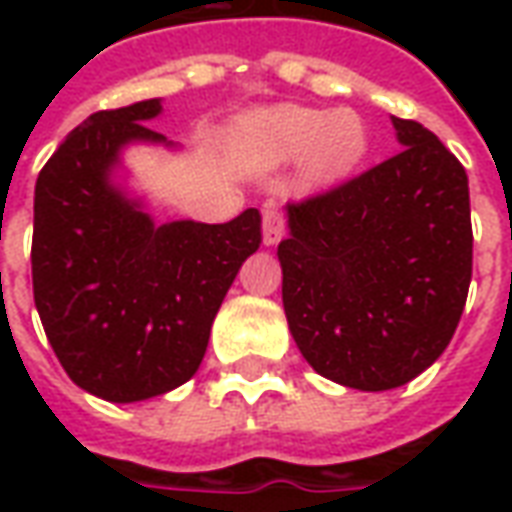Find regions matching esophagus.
<instances>
[{"mask_svg":"<svg viewBox=\"0 0 512 512\" xmlns=\"http://www.w3.org/2000/svg\"><path fill=\"white\" fill-rule=\"evenodd\" d=\"M285 235V213L279 211L277 205H266L263 208V244L277 246Z\"/></svg>","mask_w":512,"mask_h":512,"instance_id":"34e87169","label":"esophagus"}]
</instances>
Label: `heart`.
Listing matches in <instances>:
<instances>
[{
  "label": "heart",
  "instance_id": "obj_1",
  "mask_svg": "<svg viewBox=\"0 0 512 512\" xmlns=\"http://www.w3.org/2000/svg\"><path fill=\"white\" fill-rule=\"evenodd\" d=\"M238 150L260 164H285L304 156L307 178L332 183L351 175L370 150V131L354 109L277 106L238 128Z\"/></svg>",
  "mask_w": 512,
  "mask_h": 512
}]
</instances>
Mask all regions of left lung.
<instances>
[{
	"instance_id": "8db88e82",
	"label": "left lung",
	"mask_w": 512,
	"mask_h": 512,
	"mask_svg": "<svg viewBox=\"0 0 512 512\" xmlns=\"http://www.w3.org/2000/svg\"><path fill=\"white\" fill-rule=\"evenodd\" d=\"M403 150L288 202L279 244L293 340L329 381L384 392L450 345L472 282L469 178L439 136L392 117Z\"/></svg>"
}]
</instances>
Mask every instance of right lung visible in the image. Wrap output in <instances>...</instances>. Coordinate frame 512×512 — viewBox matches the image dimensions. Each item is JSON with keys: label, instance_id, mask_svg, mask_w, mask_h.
<instances>
[{"label": "right lung", "instance_id": "obj_1", "mask_svg": "<svg viewBox=\"0 0 512 512\" xmlns=\"http://www.w3.org/2000/svg\"><path fill=\"white\" fill-rule=\"evenodd\" d=\"M161 101L95 112L40 169L32 290L54 354L76 386L134 403L186 384L216 312L263 241L260 211L227 224H153L109 183L128 142H164L147 128Z\"/></svg>", "mask_w": 512, "mask_h": 512}]
</instances>
